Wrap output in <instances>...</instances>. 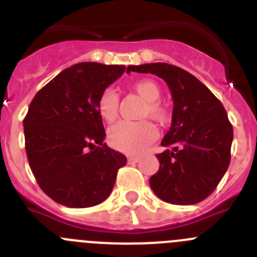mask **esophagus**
Here are the masks:
<instances>
[{
  "instance_id": "34e87169",
  "label": "esophagus",
  "mask_w": 257,
  "mask_h": 257,
  "mask_svg": "<svg viewBox=\"0 0 257 257\" xmlns=\"http://www.w3.org/2000/svg\"><path fill=\"white\" fill-rule=\"evenodd\" d=\"M140 160V157H136V156H131L127 158V162L130 163V165H133V163H136V162H139Z\"/></svg>"
}]
</instances>
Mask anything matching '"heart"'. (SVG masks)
<instances>
[{
    "label": "heart",
    "mask_w": 257,
    "mask_h": 257,
    "mask_svg": "<svg viewBox=\"0 0 257 257\" xmlns=\"http://www.w3.org/2000/svg\"><path fill=\"white\" fill-rule=\"evenodd\" d=\"M133 90L143 97L145 103L143 117H149L156 122L165 123L169 119V110L158 101L161 88L152 79H142L133 85ZM119 97L113 88H105L97 100V112L105 122H113L118 114ZM109 143L113 148L127 154L144 151L157 138V128L149 121H121L109 128Z\"/></svg>",
    "instance_id": "1"
}]
</instances>
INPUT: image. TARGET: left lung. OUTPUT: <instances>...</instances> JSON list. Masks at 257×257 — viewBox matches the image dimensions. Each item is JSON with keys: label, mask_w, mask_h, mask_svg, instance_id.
Segmentation results:
<instances>
[{"label": "left lung", "mask_w": 257, "mask_h": 257, "mask_svg": "<svg viewBox=\"0 0 257 257\" xmlns=\"http://www.w3.org/2000/svg\"><path fill=\"white\" fill-rule=\"evenodd\" d=\"M152 73L167 83L174 101L171 127L157 154L160 170L149 180L158 198L194 205L207 198L228 170L233 126L225 109L203 83L167 63L128 65L127 73Z\"/></svg>", "instance_id": "obj_1"}]
</instances>
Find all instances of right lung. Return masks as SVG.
Instances as JSON below:
<instances>
[{
	"mask_svg": "<svg viewBox=\"0 0 257 257\" xmlns=\"http://www.w3.org/2000/svg\"><path fill=\"white\" fill-rule=\"evenodd\" d=\"M124 65L78 63L52 78L33 97L23 124L29 167L47 196L85 208L108 198L127 158L104 143L97 112L101 92Z\"/></svg>",
	"mask_w": 257,
	"mask_h": 257,
	"instance_id": "obj_1",
	"label": "right lung"
}]
</instances>
